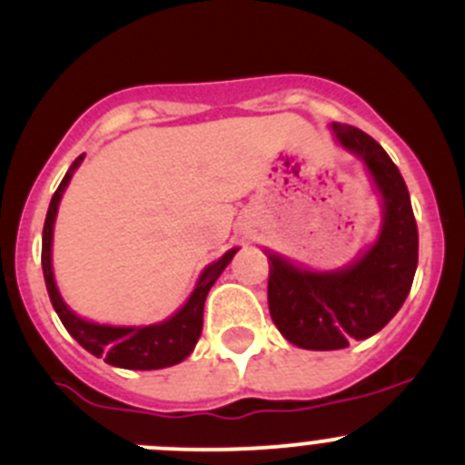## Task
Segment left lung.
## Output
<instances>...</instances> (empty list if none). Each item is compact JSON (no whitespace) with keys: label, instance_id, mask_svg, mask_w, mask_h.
I'll return each instance as SVG.
<instances>
[{"label":"left lung","instance_id":"left-lung-1","mask_svg":"<svg viewBox=\"0 0 465 465\" xmlns=\"http://www.w3.org/2000/svg\"><path fill=\"white\" fill-rule=\"evenodd\" d=\"M337 140L364 160L383 197V229L360 262L344 271L310 272L268 254V307L277 331L301 349L335 351L388 325L413 286L418 224L411 194L383 146L349 124Z\"/></svg>","mask_w":465,"mask_h":465}]
</instances>
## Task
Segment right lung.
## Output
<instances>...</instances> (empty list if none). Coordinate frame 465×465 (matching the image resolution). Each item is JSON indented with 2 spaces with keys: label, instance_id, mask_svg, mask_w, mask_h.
Returning a JSON list of instances; mask_svg holds the SVG:
<instances>
[{
  "label": "right lung",
  "instance_id": "1",
  "mask_svg": "<svg viewBox=\"0 0 465 465\" xmlns=\"http://www.w3.org/2000/svg\"><path fill=\"white\" fill-rule=\"evenodd\" d=\"M82 163V155L73 163L68 169L64 181L59 183L56 193L52 194L50 208H47L45 224H43V250H41V263H43V277H45L47 293L54 312L62 319L64 328L73 335V340L80 346H84L89 353L95 358H105V362L114 364V367H124V370H163V367H172V364L181 362L193 353L194 344H197L199 335H202L203 325V301L208 296V289L215 284L220 272L229 266L236 250H229L223 259L206 268L199 277L197 286H194L190 301L181 307L172 319L163 321L158 325H144V328H112V325H95L89 321L80 319L73 314L66 305H64L62 296L56 292L54 275H52V227H54V215L59 199H62L64 188L68 185L73 176V169Z\"/></svg>",
  "mask_w": 465,
  "mask_h": 465
}]
</instances>
